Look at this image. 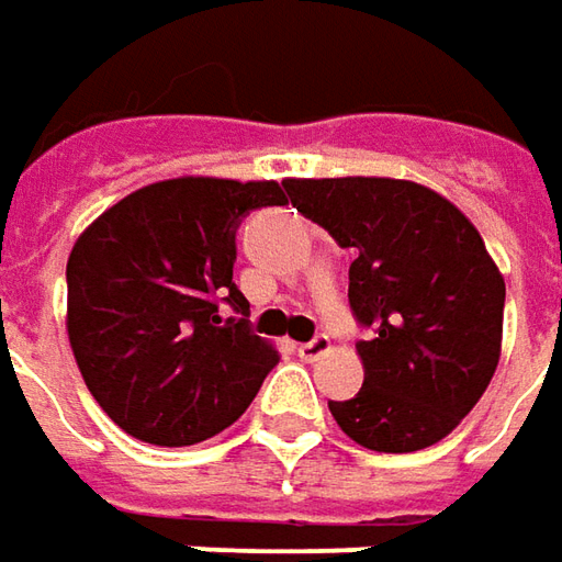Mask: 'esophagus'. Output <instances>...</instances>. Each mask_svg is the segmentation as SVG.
Masks as SVG:
<instances>
[{"instance_id": "34e87169", "label": "esophagus", "mask_w": 562, "mask_h": 562, "mask_svg": "<svg viewBox=\"0 0 562 562\" xmlns=\"http://www.w3.org/2000/svg\"><path fill=\"white\" fill-rule=\"evenodd\" d=\"M331 350V340L325 335H315L310 344H300L296 347V353H300V359H306V362H315V359H322L325 353Z\"/></svg>"}]
</instances>
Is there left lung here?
Segmentation results:
<instances>
[{"label":"left lung","instance_id":"8db88e82","mask_svg":"<svg viewBox=\"0 0 562 562\" xmlns=\"http://www.w3.org/2000/svg\"><path fill=\"white\" fill-rule=\"evenodd\" d=\"M296 212L322 225L350 266V310L372 340L366 381L328 409L347 438L413 453L447 438L485 394L501 359L504 274L463 212L394 178H291Z\"/></svg>","mask_w":562,"mask_h":562}]
</instances>
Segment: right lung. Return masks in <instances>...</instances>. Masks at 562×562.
I'll return each mask as SVG.
<instances>
[{
    "instance_id": "right-lung-1",
    "label": "right lung",
    "mask_w": 562,
    "mask_h": 562,
    "mask_svg": "<svg viewBox=\"0 0 562 562\" xmlns=\"http://www.w3.org/2000/svg\"><path fill=\"white\" fill-rule=\"evenodd\" d=\"M278 181L171 178L105 209L68 256V340L105 416L131 438L187 447L244 416L278 362L249 331L237 227L284 205ZM241 315L222 319L217 303Z\"/></svg>"
}]
</instances>
